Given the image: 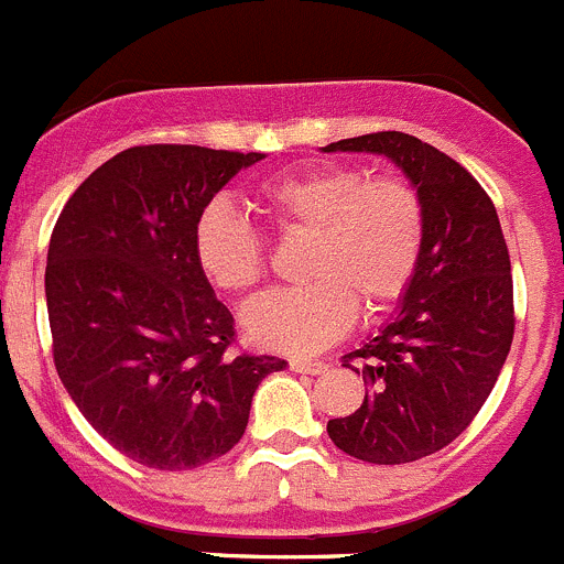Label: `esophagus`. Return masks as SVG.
Returning a JSON list of instances; mask_svg holds the SVG:
<instances>
[{
    "instance_id": "34e87169",
    "label": "esophagus",
    "mask_w": 564,
    "mask_h": 564,
    "mask_svg": "<svg viewBox=\"0 0 564 564\" xmlns=\"http://www.w3.org/2000/svg\"><path fill=\"white\" fill-rule=\"evenodd\" d=\"M290 370L301 372V376H321V372L328 370V365L323 361H306V359H293L290 361Z\"/></svg>"
}]
</instances>
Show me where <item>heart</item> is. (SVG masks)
Segmentation results:
<instances>
[{"mask_svg":"<svg viewBox=\"0 0 564 564\" xmlns=\"http://www.w3.org/2000/svg\"><path fill=\"white\" fill-rule=\"evenodd\" d=\"M258 203L282 230L310 236L301 260V280L310 282L243 310V332L260 348L317 354L348 334L356 304L381 315L409 293L425 247V210L405 181L317 164L263 181ZM192 252L216 290L241 295L263 280V241L225 203L197 216Z\"/></svg>","mask_w":564,"mask_h":564,"instance_id":"b5f03b06","label":"heart"}]
</instances>
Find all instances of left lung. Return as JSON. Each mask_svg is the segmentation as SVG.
<instances>
[{
  "mask_svg": "<svg viewBox=\"0 0 564 564\" xmlns=\"http://www.w3.org/2000/svg\"><path fill=\"white\" fill-rule=\"evenodd\" d=\"M321 150L387 155L425 210L420 269L398 315L345 356L359 359L365 403L326 425L328 438L354 458L411 464L469 427L510 354L516 317L499 216L458 161L403 131L339 139Z\"/></svg>",
  "mask_w": 564,
  "mask_h": 564,
  "instance_id": "left-lung-1",
  "label": "left lung"
}]
</instances>
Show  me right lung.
Masks as SVG:
<instances>
[{
	"instance_id": "1",
	"label": "right lung",
	"mask_w": 564,
	"mask_h": 564,
	"mask_svg": "<svg viewBox=\"0 0 564 564\" xmlns=\"http://www.w3.org/2000/svg\"><path fill=\"white\" fill-rule=\"evenodd\" d=\"M263 153L142 144L65 203L46 263L54 367L115 449L197 469L241 442L254 389L288 361L232 354L236 323L199 274L197 216Z\"/></svg>"
}]
</instances>
